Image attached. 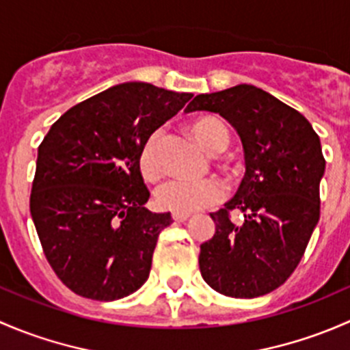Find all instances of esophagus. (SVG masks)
Segmentation results:
<instances>
[{"instance_id":"1","label":"esophagus","mask_w":350,"mask_h":350,"mask_svg":"<svg viewBox=\"0 0 350 350\" xmlns=\"http://www.w3.org/2000/svg\"><path fill=\"white\" fill-rule=\"evenodd\" d=\"M189 218V213H179V211H172V220L174 221H185Z\"/></svg>"}]
</instances>
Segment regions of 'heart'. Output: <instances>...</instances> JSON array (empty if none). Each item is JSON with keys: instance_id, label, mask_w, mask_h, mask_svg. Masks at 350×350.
Listing matches in <instances>:
<instances>
[{"instance_id": "b5f03b06", "label": "heart", "mask_w": 350, "mask_h": 350, "mask_svg": "<svg viewBox=\"0 0 350 350\" xmlns=\"http://www.w3.org/2000/svg\"><path fill=\"white\" fill-rule=\"evenodd\" d=\"M193 137L208 152L218 154L227 149L230 142V133L225 123L215 116H201L189 126ZM159 140L161 132H154L144 144L139 155L140 172L146 179H157L161 176V161H159ZM225 188L218 179L206 178L201 181H186V179H171L164 183L155 191V201L161 208L179 213L204 210L224 200Z\"/></svg>"}]
</instances>
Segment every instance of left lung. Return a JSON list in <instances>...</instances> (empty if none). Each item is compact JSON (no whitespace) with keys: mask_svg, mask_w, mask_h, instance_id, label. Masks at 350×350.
<instances>
[{"mask_svg":"<svg viewBox=\"0 0 350 350\" xmlns=\"http://www.w3.org/2000/svg\"><path fill=\"white\" fill-rule=\"evenodd\" d=\"M185 111L224 116L245 157L239 191L210 213L215 235L200 247L201 276L232 298L267 295L291 276L319 224L325 172L319 135L301 113L250 84L198 94ZM234 209L242 224L231 221Z\"/></svg>","mask_w":350,"mask_h":350,"instance_id":"1","label":"left lung"}]
</instances>
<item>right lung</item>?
<instances>
[{"label":"right lung","instance_id":"right-lung-1","mask_svg":"<svg viewBox=\"0 0 350 350\" xmlns=\"http://www.w3.org/2000/svg\"><path fill=\"white\" fill-rule=\"evenodd\" d=\"M191 93L123 83L67 109L38 146L30 213L42 249L70 291L125 298L147 281L171 213L144 204L139 155Z\"/></svg>","mask_w":350,"mask_h":350}]
</instances>
